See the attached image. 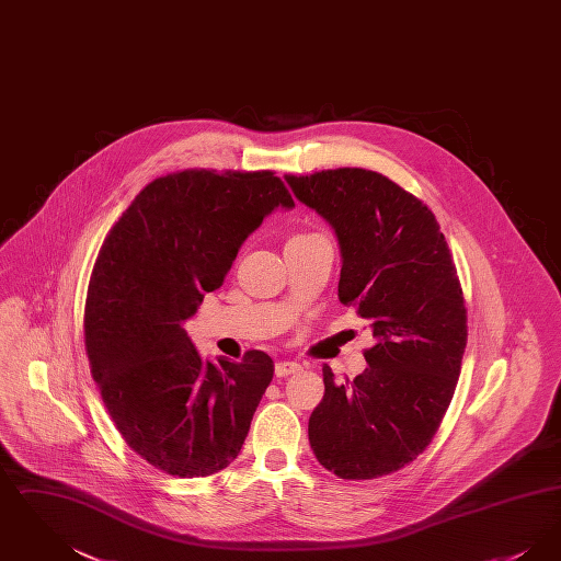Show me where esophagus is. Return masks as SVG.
Returning a JSON list of instances; mask_svg holds the SVG:
<instances>
[{"mask_svg": "<svg viewBox=\"0 0 561 561\" xmlns=\"http://www.w3.org/2000/svg\"><path fill=\"white\" fill-rule=\"evenodd\" d=\"M300 370H302V366H300L298 362L284 359V362H277V364H275V374H277V376H290V374L300 373Z\"/></svg>", "mask_w": 561, "mask_h": 561, "instance_id": "34e87169", "label": "esophagus"}]
</instances>
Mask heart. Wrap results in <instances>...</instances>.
Masks as SVG:
<instances>
[{
	"instance_id": "b5f03b06",
	"label": "heart",
	"mask_w": 561,
	"mask_h": 561,
	"mask_svg": "<svg viewBox=\"0 0 561 561\" xmlns=\"http://www.w3.org/2000/svg\"><path fill=\"white\" fill-rule=\"evenodd\" d=\"M298 238H307V236H298Z\"/></svg>"
}]
</instances>
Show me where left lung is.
Here are the masks:
<instances>
[{
  "label": "left lung",
  "mask_w": 561,
  "mask_h": 561,
  "mask_svg": "<svg viewBox=\"0 0 561 561\" xmlns=\"http://www.w3.org/2000/svg\"><path fill=\"white\" fill-rule=\"evenodd\" d=\"M296 199L334 229L339 298L373 328L368 368L325 393L309 419L320 465L343 480L393 473L431 444L467 347V309L450 248L427 206L387 176L321 170L286 176Z\"/></svg>",
  "instance_id": "1"
}]
</instances>
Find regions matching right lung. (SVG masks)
Listing matches in <instances>:
<instances>
[{"instance_id": "add662e5", "label": "right lung", "mask_w": 561, "mask_h": 561, "mask_svg": "<svg viewBox=\"0 0 561 561\" xmlns=\"http://www.w3.org/2000/svg\"><path fill=\"white\" fill-rule=\"evenodd\" d=\"M277 208L294 199L273 172L185 170L142 188L103 241L83 316L90 373L126 444L170 476L225 469L273 378L263 351L204 359L183 323Z\"/></svg>"}]
</instances>
